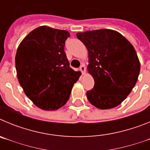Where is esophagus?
<instances>
[{
	"instance_id": "1",
	"label": "esophagus",
	"mask_w": 150,
	"mask_h": 150,
	"mask_svg": "<svg viewBox=\"0 0 150 150\" xmlns=\"http://www.w3.org/2000/svg\"><path fill=\"white\" fill-rule=\"evenodd\" d=\"M79 69H80V71H81L82 74H84L85 72H86V67H85L84 64H81V66L79 67Z\"/></svg>"
}]
</instances>
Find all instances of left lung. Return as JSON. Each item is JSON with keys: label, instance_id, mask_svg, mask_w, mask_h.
Segmentation results:
<instances>
[{"label": "left lung", "instance_id": "1", "mask_svg": "<svg viewBox=\"0 0 150 150\" xmlns=\"http://www.w3.org/2000/svg\"><path fill=\"white\" fill-rule=\"evenodd\" d=\"M76 37L88 50V71L95 80L94 88L86 92L88 101L101 110L120 105L134 87L140 74L134 46L110 29L88 30Z\"/></svg>", "mask_w": 150, "mask_h": 150}]
</instances>
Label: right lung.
I'll list each match as a JSON object with an SVG mask.
<instances>
[{"mask_svg": "<svg viewBox=\"0 0 150 150\" xmlns=\"http://www.w3.org/2000/svg\"><path fill=\"white\" fill-rule=\"evenodd\" d=\"M68 31L40 26L24 38L16 55L17 77L37 107L55 110L66 104L81 73L70 67L64 46Z\"/></svg>", "mask_w": 150, "mask_h": 150, "instance_id": "right-lung-1", "label": "right lung"}]
</instances>
